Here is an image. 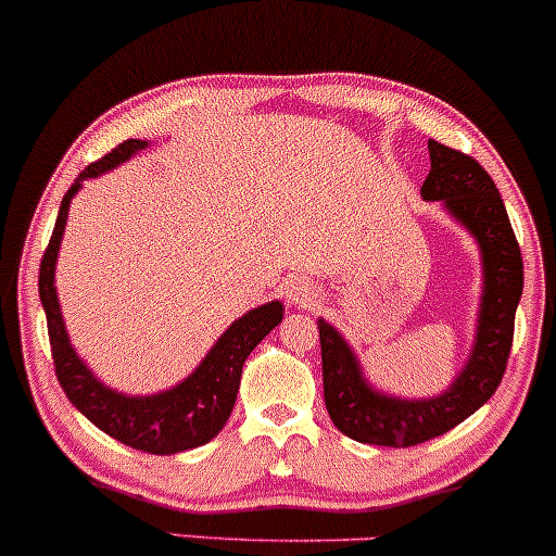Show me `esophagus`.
<instances>
[{"label": "esophagus", "instance_id": "esophagus-1", "mask_svg": "<svg viewBox=\"0 0 556 556\" xmlns=\"http://www.w3.org/2000/svg\"><path fill=\"white\" fill-rule=\"evenodd\" d=\"M283 296L289 304H309L315 300V286L307 278H289L283 286Z\"/></svg>", "mask_w": 556, "mask_h": 556}]
</instances>
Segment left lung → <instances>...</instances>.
I'll list each match as a JSON object with an SVG mask.
<instances>
[{
  "instance_id": "left-lung-1",
  "label": "left lung",
  "mask_w": 556,
  "mask_h": 556,
  "mask_svg": "<svg viewBox=\"0 0 556 556\" xmlns=\"http://www.w3.org/2000/svg\"><path fill=\"white\" fill-rule=\"evenodd\" d=\"M424 201H443L453 219L471 232L482 256V300L469 361L443 395H384L363 376L361 361L342 333L318 320L324 357V397L333 427L357 443L410 447L440 438L469 419L498 390L515 339L522 296V254L501 193L485 169L462 151L429 140Z\"/></svg>"
}]
</instances>
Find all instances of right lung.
<instances>
[{"instance_id":"add662e5","label":"right lung","mask_w":556,"mask_h":556,"mask_svg":"<svg viewBox=\"0 0 556 556\" xmlns=\"http://www.w3.org/2000/svg\"><path fill=\"white\" fill-rule=\"evenodd\" d=\"M146 146V140H127L113 148L111 153H105L100 161L89 164L85 172H79L68 193L63 195L50 247L41 256L39 296L47 315V333H50L58 381H61L71 403L94 427L103 429L118 443L135 447V451L153 453V456H172V453L190 451V447H199L217 438L219 429L230 419L232 405H236L243 363H247L249 352L283 320V304L267 302L262 307L249 309L217 339V344L208 350V355L188 379L172 390L159 392V395H124V392L105 387L98 376L89 371L87 363L76 355L68 331H65L55 289V262L58 252H61L68 206L71 199L79 193L81 182L124 164Z\"/></svg>"}]
</instances>
